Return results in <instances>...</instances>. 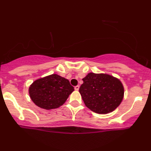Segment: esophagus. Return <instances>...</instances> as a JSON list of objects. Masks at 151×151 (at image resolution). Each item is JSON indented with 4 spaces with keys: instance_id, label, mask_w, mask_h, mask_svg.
Returning <instances> with one entry per match:
<instances>
[{
    "instance_id": "34e87169",
    "label": "esophagus",
    "mask_w": 151,
    "mask_h": 151,
    "mask_svg": "<svg viewBox=\"0 0 151 151\" xmlns=\"http://www.w3.org/2000/svg\"><path fill=\"white\" fill-rule=\"evenodd\" d=\"M79 85H77V86H74V89H75L76 91H78V90H79Z\"/></svg>"
}]
</instances>
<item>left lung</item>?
I'll use <instances>...</instances> for the list:
<instances>
[{
  "label": "left lung",
  "instance_id": "1",
  "mask_svg": "<svg viewBox=\"0 0 151 151\" xmlns=\"http://www.w3.org/2000/svg\"><path fill=\"white\" fill-rule=\"evenodd\" d=\"M82 80L79 91L85 105L95 113L113 111L124 98V86L112 76L89 73Z\"/></svg>",
  "mask_w": 151,
  "mask_h": 151
}]
</instances>
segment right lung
Masks as SVG:
<instances>
[{"label":"right lung","instance_id":"add662e5","mask_svg":"<svg viewBox=\"0 0 151 151\" xmlns=\"http://www.w3.org/2000/svg\"><path fill=\"white\" fill-rule=\"evenodd\" d=\"M74 90L68 79L54 74L35 81L29 93L37 106L49 110L63 104Z\"/></svg>","mask_w":151,"mask_h":151}]
</instances>
